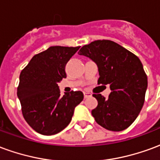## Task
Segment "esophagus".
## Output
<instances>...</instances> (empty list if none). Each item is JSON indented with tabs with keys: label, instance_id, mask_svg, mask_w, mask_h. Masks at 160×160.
Returning a JSON list of instances; mask_svg holds the SVG:
<instances>
[{
	"label": "esophagus",
	"instance_id": "1",
	"mask_svg": "<svg viewBox=\"0 0 160 160\" xmlns=\"http://www.w3.org/2000/svg\"><path fill=\"white\" fill-rule=\"evenodd\" d=\"M92 96V94L89 93V92H84V98H87L88 97H91Z\"/></svg>",
	"mask_w": 160,
	"mask_h": 160
}]
</instances>
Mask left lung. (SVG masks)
I'll return each instance as SVG.
<instances>
[{
	"instance_id": "obj_1",
	"label": "left lung",
	"mask_w": 160,
	"mask_h": 160,
	"mask_svg": "<svg viewBox=\"0 0 160 160\" xmlns=\"http://www.w3.org/2000/svg\"><path fill=\"white\" fill-rule=\"evenodd\" d=\"M79 55L97 64L98 84L110 85L108 98L93 94L98 106L92 115L98 124L111 131H122L136 119L144 104L148 76L134 54L111 40H96L84 45Z\"/></svg>"
}]
</instances>
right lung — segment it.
<instances>
[{
  "label": "right lung",
  "instance_id": "obj_1",
  "mask_svg": "<svg viewBox=\"0 0 160 160\" xmlns=\"http://www.w3.org/2000/svg\"><path fill=\"white\" fill-rule=\"evenodd\" d=\"M79 49L51 46L33 56L20 73L17 95L23 117L39 134L52 135L64 129L72 120L74 108L83 100L80 91L62 96L58 87L67 77V62Z\"/></svg>",
  "mask_w": 160,
  "mask_h": 160
}]
</instances>
